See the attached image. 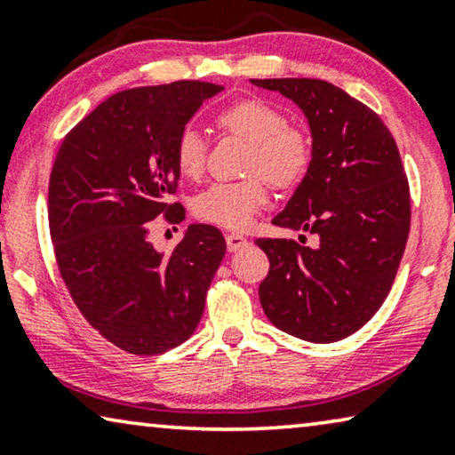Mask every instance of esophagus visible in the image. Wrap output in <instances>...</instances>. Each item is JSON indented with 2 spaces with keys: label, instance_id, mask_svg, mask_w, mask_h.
<instances>
[{
  "label": "esophagus",
  "instance_id": "esophagus-1",
  "mask_svg": "<svg viewBox=\"0 0 455 455\" xmlns=\"http://www.w3.org/2000/svg\"><path fill=\"white\" fill-rule=\"evenodd\" d=\"M247 245V239L239 233H227V247L228 251H239Z\"/></svg>",
  "mask_w": 455,
  "mask_h": 455
}]
</instances>
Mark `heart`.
<instances>
[{
    "instance_id": "1",
    "label": "heart",
    "mask_w": 455,
    "mask_h": 455,
    "mask_svg": "<svg viewBox=\"0 0 455 455\" xmlns=\"http://www.w3.org/2000/svg\"><path fill=\"white\" fill-rule=\"evenodd\" d=\"M216 124L220 130L249 142L245 171L259 172L262 177L212 183L196 196L194 212L210 225L243 230L266 206L264 179L274 188L284 189L305 177L313 156L311 140L300 127L286 124V115L278 107L259 99L235 102L216 117ZM175 164L188 179H197L206 169V142L194 127H185L179 133Z\"/></svg>"
}]
</instances>
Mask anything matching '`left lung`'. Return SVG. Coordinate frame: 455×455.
<instances>
[{
	"instance_id": "8db88e82",
	"label": "left lung",
	"mask_w": 455,
	"mask_h": 455,
	"mask_svg": "<svg viewBox=\"0 0 455 455\" xmlns=\"http://www.w3.org/2000/svg\"><path fill=\"white\" fill-rule=\"evenodd\" d=\"M291 99L311 132V164L276 227L317 245L258 239L270 259L259 284L267 319L300 340L328 344L361 330L386 300L411 230V191L379 115L325 80H251Z\"/></svg>"
}]
</instances>
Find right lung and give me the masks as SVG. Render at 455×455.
Wrapping results in <instances>:
<instances>
[{"instance_id":"add662e5","label":"right lung","mask_w":455,"mask_h":455,"mask_svg":"<svg viewBox=\"0 0 455 455\" xmlns=\"http://www.w3.org/2000/svg\"><path fill=\"white\" fill-rule=\"evenodd\" d=\"M222 86L181 80L108 97L68 133L49 179L57 266L86 322L132 355H161L194 334L225 258L216 227L189 225L169 255L148 241L156 216L179 225L171 204L175 142Z\"/></svg>"}]
</instances>
